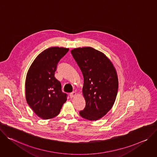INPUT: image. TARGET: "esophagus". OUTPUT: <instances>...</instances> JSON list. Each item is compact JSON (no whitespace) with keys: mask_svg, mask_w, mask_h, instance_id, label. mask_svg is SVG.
I'll list each match as a JSON object with an SVG mask.
<instances>
[{"mask_svg":"<svg viewBox=\"0 0 157 157\" xmlns=\"http://www.w3.org/2000/svg\"><path fill=\"white\" fill-rule=\"evenodd\" d=\"M76 95H77V93L75 92H71V94H70V97H71V98H73Z\"/></svg>","mask_w":157,"mask_h":157,"instance_id":"obj_1","label":"esophagus"}]
</instances>
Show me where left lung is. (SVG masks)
<instances>
[{
    "label": "left lung",
    "mask_w": 157,
    "mask_h": 157,
    "mask_svg": "<svg viewBox=\"0 0 157 157\" xmlns=\"http://www.w3.org/2000/svg\"><path fill=\"white\" fill-rule=\"evenodd\" d=\"M73 57L83 76V95L85 109L80 116L89 120H97L112 109L115 103L118 81L116 70L110 59L92 47L71 50Z\"/></svg>",
    "instance_id": "8db88e82"
}]
</instances>
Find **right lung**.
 Here are the masks:
<instances>
[{
    "mask_svg": "<svg viewBox=\"0 0 157 157\" xmlns=\"http://www.w3.org/2000/svg\"><path fill=\"white\" fill-rule=\"evenodd\" d=\"M68 48L50 47L36 58L25 80V97L29 107L38 117L52 118L59 115L67 95L62 92L60 82L54 77L59 60Z\"/></svg>",
    "mask_w": 157,
    "mask_h": 157,
    "instance_id": "right-lung-1",
    "label": "right lung"
}]
</instances>
